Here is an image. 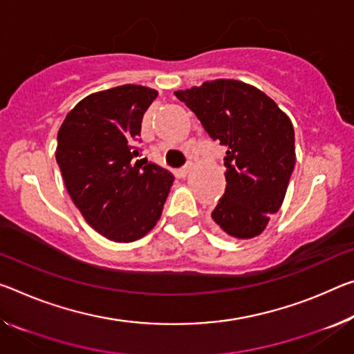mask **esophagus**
I'll list each match as a JSON object with an SVG mask.
<instances>
[{
    "mask_svg": "<svg viewBox=\"0 0 354 354\" xmlns=\"http://www.w3.org/2000/svg\"><path fill=\"white\" fill-rule=\"evenodd\" d=\"M190 168H192V165H190V164H187V165H184V167H181V168H179V170H178V175H179V176H181V178H184V176H186V175H187V173L190 171Z\"/></svg>",
    "mask_w": 354,
    "mask_h": 354,
    "instance_id": "34e87169",
    "label": "esophagus"
}]
</instances>
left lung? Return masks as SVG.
<instances>
[{
    "instance_id": "obj_1",
    "label": "left lung",
    "mask_w": 354,
    "mask_h": 354,
    "mask_svg": "<svg viewBox=\"0 0 354 354\" xmlns=\"http://www.w3.org/2000/svg\"><path fill=\"white\" fill-rule=\"evenodd\" d=\"M227 153L225 194L211 217L236 239L261 234L283 203L295 170V129L265 93L238 80H212L175 91Z\"/></svg>"
}]
</instances>
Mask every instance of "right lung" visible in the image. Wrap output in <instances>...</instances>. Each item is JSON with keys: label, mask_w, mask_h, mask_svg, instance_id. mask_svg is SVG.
<instances>
[{"label": "right lung", "mask_w": 354, "mask_h": 354, "mask_svg": "<svg viewBox=\"0 0 354 354\" xmlns=\"http://www.w3.org/2000/svg\"><path fill=\"white\" fill-rule=\"evenodd\" d=\"M156 89L122 85L80 100L58 131L56 162L82 216L115 243L143 238L160 218L173 184L165 168L136 160Z\"/></svg>", "instance_id": "add662e5"}]
</instances>
